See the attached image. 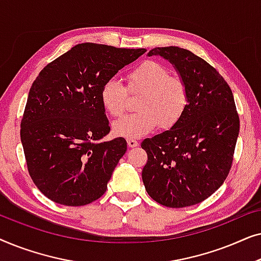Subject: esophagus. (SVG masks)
<instances>
[{
	"label": "esophagus",
	"instance_id": "1",
	"mask_svg": "<svg viewBox=\"0 0 261 261\" xmlns=\"http://www.w3.org/2000/svg\"><path fill=\"white\" fill-rule=\"evenodd\" d=\"M127 144H128V146H129V147H138L139 146V142L135 140V139H127Z\"/></svg>",
	"mask_w": 261,
	"mask_h": 261
}]
</instances>
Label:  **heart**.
I'll list each match as a JSON object with an SVG mask.
<instances>
[{
    "label": "heart",
    "mask_w": 261,
    "mask_h": 261,
    "mask_svg": "<svg viewBox=\"0 0 261 261\" xmlns=\"http://www.w3.org/2000/svg\"><path fill=\"white\" fill-rule=\"evenodd\" d=\"M130 94H142L137 108L140 112L114 123V132L127 139H139L156 127L171 129L179 122L188 107V87L181 78L171 76L165 65L147 60L128 74ZM128 90L117 78H110L101 89V102L112 116L126 112Z\"/></svg>",
    "instance_id": "obj_1"
}]
</instances>
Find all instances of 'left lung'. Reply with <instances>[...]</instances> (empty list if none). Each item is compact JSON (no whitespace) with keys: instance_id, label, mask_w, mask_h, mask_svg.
Here are the masks:
<instances>
[{"instance_id":"8db88e82","label":"left lung","mask_w":261,"mask_h":261,"mask_svg":"<svg viewBox=\"0 0 261 261\" xmlns=\"http://www.w3.org/2000/svg\"><path fill=\"white\" fill-rule=\"evenodd\" d=\"M188 87L189 101L176 126L141 142L146 191L159 204L184 208L201 203L229 173L240 130L233 92L216 69L185 48L155 47Z\"/></svg>"}]
</instances>
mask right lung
<instances>
[{
    "label": "right lung",
    "mask_w": 261,
    "mask_h": 261,
    "mask_svg": "<svg viewBox=\"0 0 261 261\" xmlns=\"http://www.w3.org/2000/svg\"><path fill=\"white\" fill-rule=\"evenodd\" d=\"M145 52L84 42L47 64L35 78L20 135L30 176L51 201L80 206L106 192L127 142L103 140L110 127L101 89Z\"/></svg>",
    "instance_id": "1"
}]
</instances>
